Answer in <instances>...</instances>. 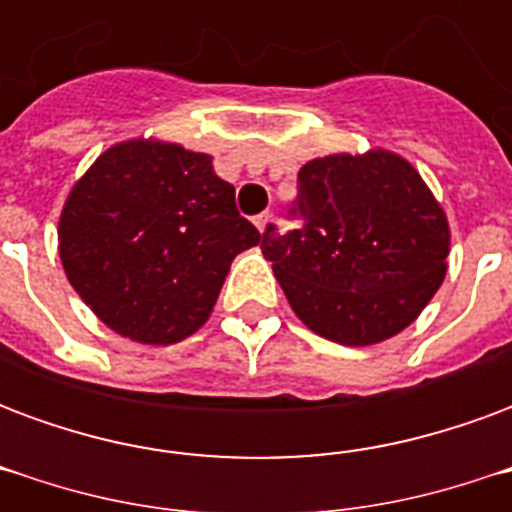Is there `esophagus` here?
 <instances>
[{"instance_id":"esophagus-1","label":"esophagus","mask_w":512,"mask_h":512,"mask_svg":"<svg viewBox=\"0 0 512 512\" xmlns=\"http://www.w3.org/2000/svg\"><path fill=\"white\" fill-rule=\"evenodd\" d=\"M268 222H271V213H257L255 216V227L257 230H260V233H266V227H268Z\"/></svg>"}]
</instances>
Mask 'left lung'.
Returning <instances> with one entry per match:
<instances>
[{
  "instance_id": "left-lung-1",
  "label": "left lung",
  "mask_w": 512,
  "mask_h": 512,
  "mask_svg": "<svg viewBox=\"0 0 512 512\" xmlns=\"http://www.w3.org/2000/svg\"><path fill=\"white\" fill-rule=\"evenodd\" d=\"M288 213L299 230L268 227L260 249L299 321L332 343H384L444 282L447 213L392 150L307 161Z\"/></svg>"
}]
</instances>
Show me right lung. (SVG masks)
<instances>
[{
  "instance_id": "right-lung-1",
  "label": "right lung",
  "mask_w": 512,
  "mask_h": 512,
  "mask_svg": "<svg viewBox=\"0 0 512 512\" xmlns=\"http://www.w3.org/2000/svg\"><path fill=\"white\" fill-rule=\"evenodd\" d=\"M57 238L84 304L112 332L145 345L197 332L235 255L260 244L213 158L153 136L95 158L62 205Z\"/></svg>"
}]
</instances>
